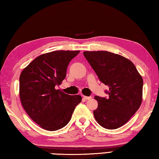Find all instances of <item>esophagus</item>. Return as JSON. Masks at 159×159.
<instances>
[{
  "instance_id": "34e87169",
  "label": "esophagus",
  "mask_w": 159,
  "mask_h": 159,
  "mask_svg": "<svg viewBox=\"0 0 159 159\" xmlns=\"http://www.w3.org/2000/svg\"><path fill=\"white\" fill-rule=\"evenodd\" d=\"M83 99H84L85 100H89V99H92V97H91V96H89V97H88V96H83Z\"/></svg>"
}]
</instances>
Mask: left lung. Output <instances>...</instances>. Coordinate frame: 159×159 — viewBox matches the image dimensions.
<instances>
[{
  "label": "left lung",
  "mask_w": 159,
  "mask_h": 159,
  "mask_svg": "<svg viewBox=\"0 0 159 159\" xmlns=\"http://www.w3.org/2000/svg\"><path fill=\"white\" fill-rule=\"evenodd\" d=\"M83 55L99 80L109 87L108 98L95 96V118L104 128L114 130L125 124L142 100L143 80L131 61L107 51H85Z\"/></svg>",
  "instance_id": "8db88e82"
}]
</instances>
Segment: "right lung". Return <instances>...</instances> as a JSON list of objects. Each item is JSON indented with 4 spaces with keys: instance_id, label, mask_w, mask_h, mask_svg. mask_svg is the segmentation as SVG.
<instances>
[{
    "instance_id": "obj_1",
    "label": "right lung",
    "mask_w": 159,
    "mask_h": 159,
    "mask_svg": "<svg viewBox=\"0 0 159 159\" xmlns=\"http://www.w3.org/2000/svg\"><path fill=\"white\" fill-rule=\"evenodd\" d=\"M80 51L57 50L43 54L21 71L20 97L32 120L46 130H60L67 125L80 95H69L56 90L65 79L70 61Z\"/></svg>"
}]
</instances>
